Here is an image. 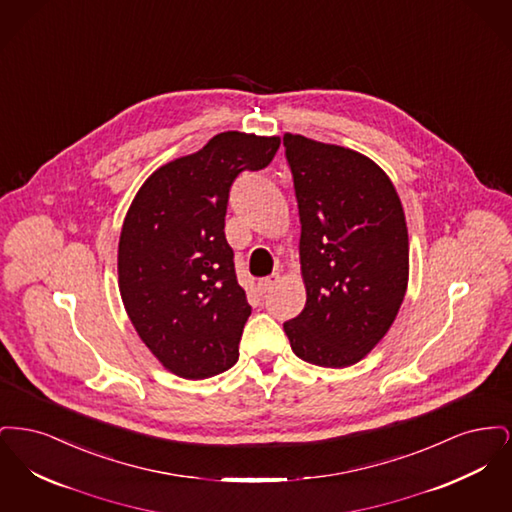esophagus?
I'll return each mask as SVG.
<instances>
[{
	"instance_id": "obj_1",
	"label": "esophagus",
	"mask_w": 512,
	"mask_h": 512,
	"mask_svg": "<svg viewBox=\"0 0 512 512\" xmlns=\"http://www.w3.org/2000/svg\"><path fill=\"white\" fill-rule=\"evenodd\" d=\"M278 282H280V276H278V274H270L267 278H261V280H259L257 288H259V292L267 293L270 292Z\"/></svg>"
}]
</instances>
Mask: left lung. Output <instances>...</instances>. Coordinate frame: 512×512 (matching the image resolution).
<instances>
[{"label":"left lung","instance_id":"1","mask_svg":"<svg viewBox=\"0 0 512 512\" xmlns=\"http://www.w3.org/2000/svg\"><path fill=\"white\" fill-rule=\"evenodd\" d=\"M299 207L305 309L284 322L293 353L359 363L386 336L409 282V234L388 174L365 155L284 134Z\"/></svg>","mask_w":512,"mask_h":512}]
</instances>
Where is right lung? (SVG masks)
I'll return each instance as SVG.
<instances>
[{"instance_id":"obj_1","label":"right lung","mask_w":512,"mask_h":512,"mask_svg":"<svg viewBox=\"0 0 512 512\" xmlns=\"http://www.w3.org/2000/svg\"><path fill=\"white\" fill-rule=\"evenodd\" d=\"M278 136L222 132L153 172L119 240V290L138 336L180 378L217 376L238 361L251 315L224 236L230 186L265 169Z\"/></svg>"}]
</instances>
